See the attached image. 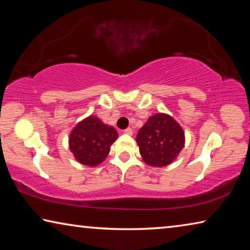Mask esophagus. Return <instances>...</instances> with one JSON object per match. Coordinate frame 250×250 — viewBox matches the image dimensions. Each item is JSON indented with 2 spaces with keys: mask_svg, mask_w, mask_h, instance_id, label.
I'll use <instances>...</instances> for the list:
<instances>
[{
  "mask_svg": "<svg viewBox=\"0 0 250 250\" xmlns=\"http://www.w3.org/2000/svg\"><path fill=\"white\" fill-rule=\"evenodd\" d=\"M124 132L125 133V134H129V135H132V133H133V131H132V129L131 128H126Z\"/></svg>",
  "mask_w": 250,
  "mask_h": 250,
  "instance_id": "1",
  "label": "esophagus"
}]
</instances>
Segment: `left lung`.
<instances>
[{"label": "left lung", "mask_w": 250, "mask_h": 250, "mask_svg": "<svg viewBox=\"0 0 250 250\" xmlns=\"http://www.w3.org/2000/svg\"><path fill=\"white\" fill-rule=\"evenodd\" d=\"M137 143L147 166L162 167L171 164L184 147L182 126L167 113H155L139 130Z\"/></svg>", "instance_id": "left-lung-1"}]
</instances>
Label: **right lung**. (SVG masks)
<instances>
[{
  "mask_svg": "<svg viewBox=\"0 0 250 250\" xmlns=\"http://www.w3.org/2000/svg\"><path fill=\"white\" fill-rule=\"evenodd\" d=\"M117 139L118 132L113 126L104 124L96 116H89L71 130L69 150L77 162L94 167L105 160Z\"/></svg>",
  "mask_w": 250,
  "mask_h": 250,
  "instance_id": "right-lung-1",
  "label": "right lung"
}]
</instances>
